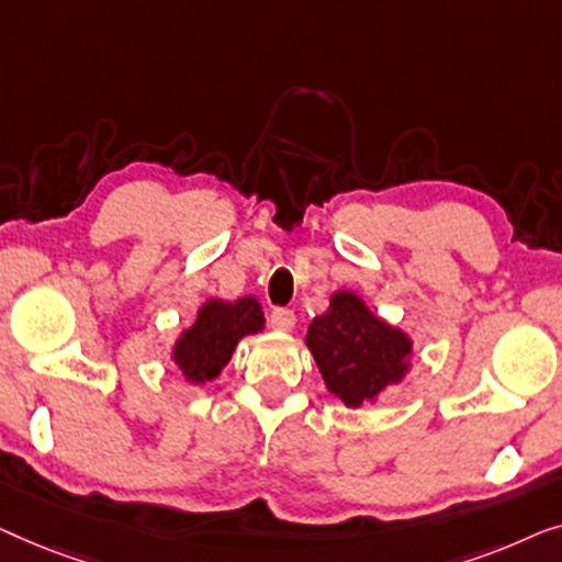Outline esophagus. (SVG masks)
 I'll return each mask as SVG.
<instances>
[{"label":"esophagus","mask_w":562,"mask_h":562,"mask_svg":"<svg viewBox=\"0 0 562 562\" xmlns=\"http://www.w3.org/2000/svg\"><path fill=\"white\" fill-rule=\"evenodd\" d=\"M270 323H272V328H278V330H290L292 326H295V313H292L290 307H274V311L270 313Z\"/></svg>","instance_id":"1"}]
</instances>
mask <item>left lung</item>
I'll use <instances>...</instances> for the list:
<instances>
[{"instance_id": "left-lung-1", "label": "left lung", "mask_w": 562, "mask_h": 562, "mask_svg": "<svg viewBox=\"0 0 562 562\" xmlns=\"http://www.w3.org/2000/svg\"><path fill=\"white\" fill-rule=\"evenodd\" d=\"M305 344L328 390L349 407H359L386 384L400 382L413 351L409 338L371 315L353 292L330 297L328 311L307 328Z\"/></svg>"}]
</instances>
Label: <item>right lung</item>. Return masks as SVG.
I'll list each match as a JSON object with an SVG mask.
<instances>
[{"mask_svg": "<svg viewBox=\"0 0 562 562\" xmlns=\"http://www.w3.org/2000/svg\"><path fill=\"white\" fill-rule=\"evenodd\" d=\"M265 318L255 297L236 303L211 300L199 311V318L180 336L172 359L191 382H211L226 367L241 336L262 330Z\"/></svg>", "mask_w": 562, "mask_h": 562, "instance_id": "add662e5", "label": "right lung"}]
</instances>
